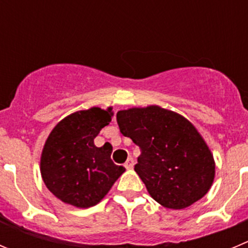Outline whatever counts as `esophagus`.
<instances>
[{
	"mask_svg": "<svg viewBox=\"0 0 248 248\" xmlns=\"http://www.w3.org/2000/svg\"><path fill=\"white\" fill-rule=\"evenodd\" d=\"M134 164H135V161H134V158L133 157H129L128 159H126V162H125V164H124V166H125L126 169H133L134 168Z\"/></svg>",
	"mask_w": 248,
	"mask_h": 248,
	"instance_id": "obj_1",
	"label": "esophagus"
}]
</instances>
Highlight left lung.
<instances>
[{
	"label": "left lung",
	"instance_id": "8db88e82",
	"mask_svg": "<svg viewBox=\"0 0 248 248\" xmlns=\"http://www.w3.org/2000/svg\"><path fill=\"white\" fill-rule=\"evenodd\" d=\"M117 123L140 147L135 171L158 203L183 209L208 192L216 173L213 155L183 115L150 106L119 110Z\"/></svg>",
	"mask_w": 248,
	"mask_h": 248
}]
</instances>
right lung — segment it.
<instances>
[{
	"label": "right lung",
	"instance_id": "obj_1",
	"mask_svg": "<svg viewBox=\"0 0 248 248\" xmlns=\"http://www.w3.org/2000/svg\"><path fill=\"white\" fill-rule=\"evenodd\" d=\"M112 115V108L79 110L61 120L49 134L41 155V175L47 188L64 203L95 206L125 171L110 159L112 147L93 143Z\"/></svg>",
	"mask_w": 248,
	"mask_h": 248
}]
</instances>
